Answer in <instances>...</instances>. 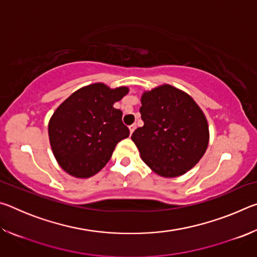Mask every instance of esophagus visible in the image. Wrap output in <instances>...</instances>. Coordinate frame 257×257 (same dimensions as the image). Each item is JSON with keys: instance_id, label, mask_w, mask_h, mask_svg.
I'll return each mask as SVG.
<instances>
[{"instance_id": "obj_1", "label": "esophagus", "mask_w": 257, "mask_h": 257, "mask_svg": "<svg viewBox=\"0 0 257 257\" xmlns=\"http://www.w3.org/2000/svg\"><path fill=\"white\" fill-rule=\"evenodd\" d=\"M135 129H136V124H132L129 127V130H130V135H132L134 132H135Z\"/></svg>"}]
</instances>
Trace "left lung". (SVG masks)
Returning <instances> with one entry per match:
<instances>
[{
	"instance_id": "left-lung-1",
	"label": "left lung",
	"mask_w": 257,
	"mask_h": 257,
	"mask_svg": "<svg viewBox=\"0 0 257 257\" xmlns=\"http://www.w3.org/2000/svg\"><path fill=\"white\" fill-rule=\"evenodd\" d=\"M139 108L144 125L132 139L141 158L161 177L184 175L198 163L208 145V124L196 102L171 85L145 92Z\"/></svg>"
}]
</instances>
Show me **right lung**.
<instances>
[{
  "label": "right lung",
  "mask_w": 257,
  "mask_h": 257,
  "mask_svg": "<svg viewBox=\"0 0 257 257\" xmlns=\"http://www.w3.org/2000/svg\"><path fill=\"white\" fill-rule=\"evenodd\" d=\"M128 87L96 82L76 90L56 108L49 122L50 144L60 167L76 178L102 170L116 144L129 137L122 112L113 107Z\"/></svg>",
  "instance_id": "1"
}]
</instances>
